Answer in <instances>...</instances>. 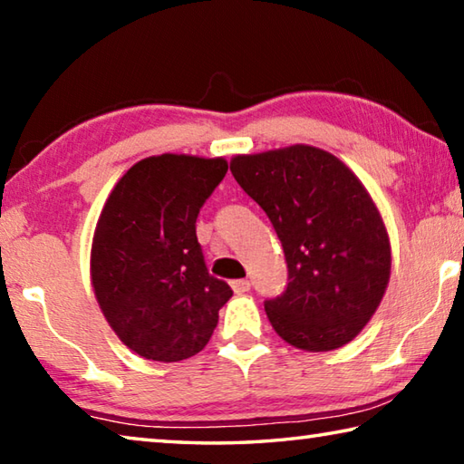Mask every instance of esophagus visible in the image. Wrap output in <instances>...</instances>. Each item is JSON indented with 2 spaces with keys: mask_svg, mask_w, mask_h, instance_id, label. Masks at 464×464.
<instances>
[{
  "mask_svg": "<svg viewBox=\"0 0 464 464\" xmlns=\"http://www.w3.org/2000/svg\"><path fill=\"white\" fill-rule=\"evenodd\" d=\"M249 280H233L231 282V288H233V293L235 295H243V293H247L249 290Z\"/></svg>",
  "mask_w": 464,
  "mask_h": 464,
  "instance_id": "34e87169",
  "label": "esophagus"
}]
</instances>
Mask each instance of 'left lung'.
Instances as JSON below:
<instances>
[{
	"mask_svg": "<svg viewBox=\"0 0 464 464\" xmlns=\"http://www.w3.org/2000/svg\"><path fill=\"white\" fill-rule=\"evenodd\" d=\"M231 174L268 215L285 249L288 286L264 304L274 332L307 352L354 340L391 278L389 233L364 184L311 145L235 155Z\"/></svg>",
	"mask_w": 464,
	"mask_h": 464,
	"instance_id": "obj_1",
	"label": "left lung"
}]
</instances>
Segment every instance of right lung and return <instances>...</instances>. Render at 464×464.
Here are the masks:
<instances>
[{"label":"right lung","mask_w":464,"mask_h":464,"mask_svg":"<svg viewBox=\"0 0 464 464\" xmlns=\"http://www.w3.org/2000/svg\"><path fill=\"white\" fill-rule=\"evenodd\" d=\"M227 168L225 157H145L102 208L90 254L93 295L119 340L147 360L198 354L233 296L208 274L196 239V217Z\"/></svg>","instance_id":"add662e5"}]
</instances>
